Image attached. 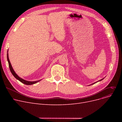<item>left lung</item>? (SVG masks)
Returning a JSON list of instances; mask_svg holds the SVG:
<instances>
[{
    "label": "left lung",
    "mask_w": 122,
    "mask_h": 122,
    "mask_svg": "<svg viewBox=\"0 0 122 122\" xmlns=\"http://www.w3.org/2000/svg\"><path fill=\"white\" fill-rule=\"evenodd\" d=\"M103 79H102V80H100V81H102V80H103ZM95 83H94V84H95Z\"/></svg>",
    "instance_id": "1"
}]
</instances>
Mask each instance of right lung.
Listing matches in <instances>:
<instances>
[{
	"mask_svg": "<svg viewBox=\"0 0 122 122\" xmlns=\"http://www.w3.org/2000/svg\"><path fill=\"white\" fill-rule=\"evenodd\" d=\"M7 60H8V64H9V69H10V71L11 72V73L12 74V75L14 76V77L17 79V80H18L19 81H21V82L23 83V84H25V85H33V84H36V83L40 81L41 80H39V81H25L23 79H22V78H20L19 76L16 74V73L14 72V71L13 70V69L12 68V67L11 66V64L10 63V62L9 61V57H8V54L7 53Z\"/></svg>",
	"mask_w": 122,
	"mask_h": 122,
	"instance_id": "right-lung-1",
	"label": "right lung"
}]
</instances>
